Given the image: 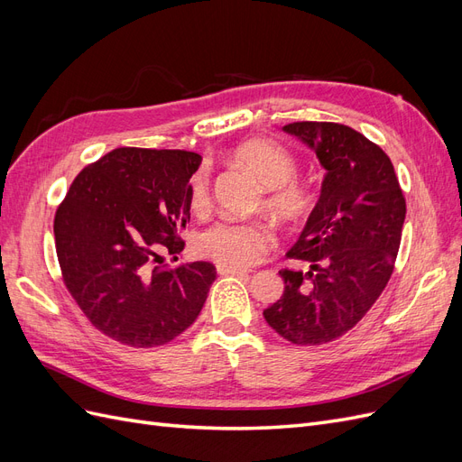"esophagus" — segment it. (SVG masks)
Masks as SVG:
<instances>
[{"mask_svg":"<svg viewBox=\"0 0 462 462\" xmlns=\"http://www.w3.org/2000/svg\"><path fill=\"white\" fill-rule=\"evenodd\" d=\"M217 273H219V275H246V273H248V270L229 268V265H221V263H217Z\"/></svg>","mask_w":462,"mask_h":462,"instance_id":"obj_1","label":"esophagus"}]
</instances>
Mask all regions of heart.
<instances>
[{
	"label": "heart",
	"instance_id": "b5f03b06",
	"mask_svg": "<svg viewBox=\"0 0 462 462\" xmlns=\"http://www.w3.org/2000/svg\"><path fill=\"white\" fill-rule=\"evenodd\" d=\"M231 160L253 173L268 189L265 208L285 223H300L318 204L314 187L297 179L299 162L285 146L270 141H246L231 150ZM190 206L202 212L209 204V170H200L189 183ZM273 245L272 229L262 221L219 219L199 236L202 253L229 268H248Z\"/></svg>",
	"mask_w": 462,
	"mask_h": 462
}]
</instances>
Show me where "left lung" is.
<instances>
[{
	"label": "left lung",
	"instance_id": "obj_1",
	"mask_svg": "<svg viewBox=\"0 0 462 462\" xmlns=\"http://www.w3.org/2000/svg\"><path fill=\"white\" fill-rule=\"evenodd\" d=\"M283 129L309 144L328 173L287 253L309 270L279 272L285 291L263 318L289 343L314 346L343 337L380 299L395 268L407 202L389 156L362 133L329 121Z\"/></svg>",
	"mask_w": 462,
	"mask_h": 462
}]
</instances>
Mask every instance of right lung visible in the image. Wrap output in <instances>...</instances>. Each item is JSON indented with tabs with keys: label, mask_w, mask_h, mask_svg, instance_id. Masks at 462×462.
<instances>
[{
	"label": "right lung",
	"mask_w": 462,
	"mask_h": 462,
	"mask_svg": "<svg viewBox=\"0 0 462 462\" xmlns=\"http://www.w3.org/2000/svg\"><path fill=\"white\" fill-rule=\"evenodd\" d=\"M200 156L123 146L82 170L53 219L67 291L90 324L121 345L162 346L199 318L216 282L209 262L175 260L190 219Z\"/></svg>",
	"instance_id": "1"
}]
</instances>
